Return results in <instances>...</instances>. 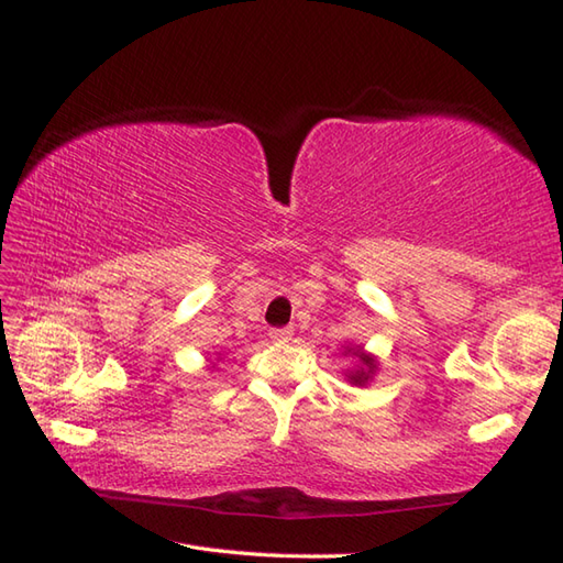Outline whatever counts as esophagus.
I'll return each mask as SVG.
<instances>
[{"instance_id":"obj_1","label":"esophagus","mask_w":563,"mask_h":563,"mask_svg":"<svg viewBox=\"0 0 563 563\" xmlns=\"http://www.w3.org/2000/svg\"><path fill=\"white\" fill-rule=\"evenodd\" d=\"M292 329H271V339L273 341H290Z\"/></svg>"}]
</instances>
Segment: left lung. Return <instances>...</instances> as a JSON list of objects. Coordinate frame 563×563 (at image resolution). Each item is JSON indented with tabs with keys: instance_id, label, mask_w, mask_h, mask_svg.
Wrapping results in <instances>:
<instances>
[{
	"instance_id": "left-lung-1",
	"label": "left lung",
	"mask_w": 563,
	"mask_h": 563,
	"mask_svg": "<svg viewBox=\"0 0 563 563\" xmlns=\"http://www.w3.org/2000/svg\"><path fill=\"white\" fill-rule=\"evenodd\" d=\"M345 353H353V355H357L361 357V367L357 369H353V373H349V379H351V385H357V387H365L367 382H369V377L375 375V369H377V365H375V357L373 355H365V353H361V349H345Z\"/></svg>"
}]
</instances>
